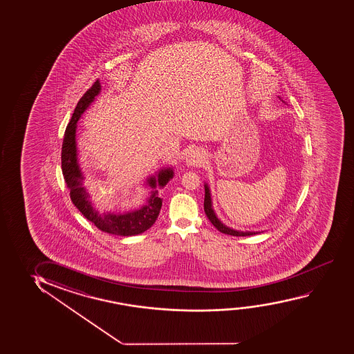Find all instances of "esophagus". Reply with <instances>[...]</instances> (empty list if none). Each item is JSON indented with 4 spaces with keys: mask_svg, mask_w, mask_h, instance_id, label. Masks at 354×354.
Here are the masks:
<instances>
[{
    "mask_svg": "<svg viewBox=\"0 0 354 354\" xmlns=\"http://www.w3.org/2000/svg\"><path fill=\"white\" fill-rule=\"evenodd\" d=\"M185 160H187V165L188 166H198L203 164L205 156H203V151L200 149H193V151H189Z\"/></svg>",
    "mask_w": 354,
    "mask_h": 354,
    "instance_id": "esophagus-1",
    "label": "esophagus"
}]
</instances>
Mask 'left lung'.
<instances>
[{
    "instance_id": "1",
    "label": "left lung",
    "mask_w": 354,
    "mask_h": 354,
    "mask_svg": "<svg viewBox=\"0 0 354 354\" xmlns=\"http://www.w3.org/2000/svg\"><path fill=\"white\" fill-rule=\"evenodd\" d=\"M203 209L207 216L209 222L212 223L213 227H216L217 230L221 231L223 234L231 236H250L255 234H260L259 231H241L231 229L227 227L222 221L217 217V214L214 212L212 206V198H211V190L207 183H205V201H203Z\"/></svg>"
}]
</instances>
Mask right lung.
Returning <instances> with one entry per match:
<instances>
[{"label":"right lung","mask_w":354,"mask_h":354,"mask_svg":"<svg viewBox=\"0 0 354 354\" xmlns=\"http://www.w3.org/2000/svg\"><path fill=\"white\" fill-rule=\"evenodd\" d=\"M101 91L100 80L95 82L93 86L85 93L78 101L71 120L67 125L62 148V175L70 189V195L73 205L80 213L95 227L107 234L117 236H135L148 230L156 223L160 213L162 200L159 198L158 189L164 188L169 183L175 172L172 167H162L156 175L149 176L146 184L151 189L149 198L141 207L124 212H99L90 201V194L84 185L85 177L78 162L77 153V122L84 113L90 104L94 102L95 97Z\"/></svg>","instance_id":"1"}]
</instances>
